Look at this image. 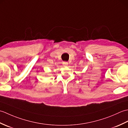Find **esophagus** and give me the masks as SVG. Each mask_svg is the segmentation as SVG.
<instances>
[{"instance_id":"1","label":"esophagus","mask_w":128,"mask_h":128,"mask_svg":"<svg viewBox=\"0 0 128 128\" xmlns=\"http://www.w3.org/2000/svg\"><path fill=\"white\" fill-rule=\"evenodd\" d=\"M62 65H63L64 66H66L68 65V62H62Z\"/></svg>"}]
</instances>
